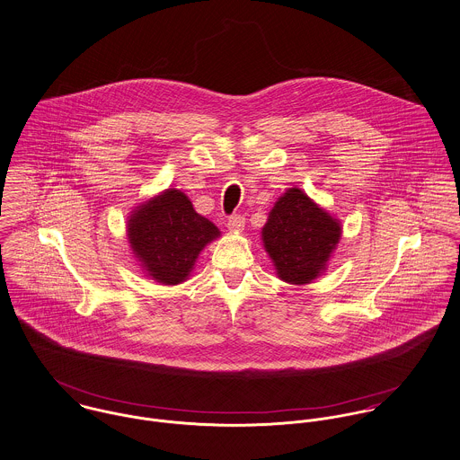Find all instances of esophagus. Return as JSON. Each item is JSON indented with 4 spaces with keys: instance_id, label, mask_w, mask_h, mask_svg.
Returning a JSON list of instances; mask_svg holds the SVG:
<instances>
[{
    "instance_id": "obj_1",
    "label": "esophagus",
    "mask_w": 460,
    "mask_h": 460,
    "mask_svg": "<svg viewBox=\"0 0 460 460\" xmlns=\"http://www.w3.org/2000/svg\"><path fill=\"white\" fill-rule=\"evenodd\" d=\"M245 227V217L240 213H234L227 218V229L231 231H242Z\"/></svg>"
}]
</instances>
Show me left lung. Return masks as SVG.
I'll list each match as a JSON object with an SVG mask.
<instances>
[{"instance_id": "1", "label": "left lung", "mask_w": 460, "mask_h": 460, "mask_svg": "<svg viewBox=\"0 0 460 460\" xmlns=\"http://www.w3.org/2000/svg\"><path fill=\"white\" fill-rule=\"evenodd\" d=\"M341 233L335 218L300 189H289L270 211L262 243L282 280L308 284L324 270Z\"/></svg>"}]
</instances>
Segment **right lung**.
<instances>
[{
	"label": "right lung",
	"mask_w": 460,
	"mask_h": 460,
	"mask_svg": "<svg viewBox=\"0 0 460 460\" xmlns=\"http://www.w3.org/2000/svg\"><path fill=\"white\" fill-rule=\"evenodd\" d=\"M218 229L174 189L139 206L128 220V240L148 275L162 284L183 282Z\"/></svg>",
	"instance_id": "1"
}]
</instances>
